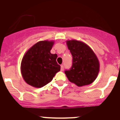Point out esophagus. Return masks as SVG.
<instances>
[{
  "mask_svg": "<svg viewBox=\"0 0 120 120\" xmlns=\"http://www.w3.org/2000/svg\"><path fill=\"white\" fill-rule=\"evenodd\" d=\"M60 70H61V71H63V70H64V66L63 65H61V69H60Z\"/></svg>",
  "mask_w": 120,
  "mask_h": 120,
  "instance_id": "34e87169",
  "label": "esophagus"
}]
</instances>
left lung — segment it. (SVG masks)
Instances as JSON below:
<instances>
[{"label":"left lung","instance_id":"obj_1","mask_svg":"<svg viewBox=\"0 0 120 120\" xmlns=\"http://www.w3.org/2000/svg\"><path fill=\"white\" fill-rule=\"evenodd\" d=\"M73 56L71 69L65 71L69 81L81 87L90 85L95 80L99 72L100 64L93 49L81 41H66Z\"/></svg>","mask_w":120,"mask_h":120}]
</instances>
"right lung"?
Here are the masks:
<instances>
[{"instance_id": "obj_1", "label": "right lung", "mask_w": 120, "mask_h": 120, "mask_svg": "<svg viewBox=\"0 0 120 120\" xmlns=\"http://www.w3.org/2000/svg\"><path fill=\"white\" fill-rule=\"evenodd\" d=\"M53 41L37 42L27 51L21 63L22 76L28 85L42 87L52 80L60 66L56 62L57 54L51 53Z\"/></svg>"}]
</instances>
